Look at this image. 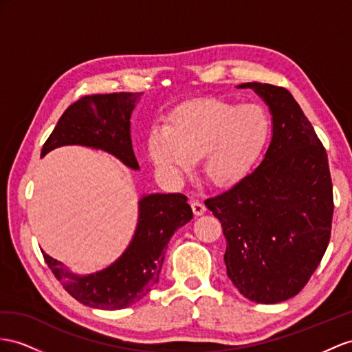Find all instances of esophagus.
I'll return each mask as SVG.
<instances>
[{"instance_id": "1", "label": "esophagus", "mask_w": 352, "mask_h": 352, "mask_svg": "<svg viewBox=\"0 0 352 352\" xmlns=\"http://www.w3.org/2000/svg\"><path fill=\"white\" fill-rule=\"evenodd\" d=\"M190 205H192V210H193L195 215H202L206 211L205 205L201 201H192Z\"/></svg>"}]
</instances>
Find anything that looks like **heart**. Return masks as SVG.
Wrapping results in <instances>:
<instances>
[{"mask_svg": "<svg viewBox=\"0 0 352 352\" xmlns=\"http://www.w3.org/2000/svg\"><path fill=\"white\" fill-rule=\"evenodd\" d=\"M269 120L262 107L235 105L204 98L179 107L166 128L156 126L148 137L153 164L178 175L202 156V170L215 186L235 183L262 151Z\"/></svg>", "mask_w": 352, "mask_h": 352, "instance_id": "b5f03b06", "label": "heart"}]
</instances>
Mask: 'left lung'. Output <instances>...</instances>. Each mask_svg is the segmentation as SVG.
Instances as JSON below:
<instances>
[{
    "label": "left lung",
    "mask_w": 352,
    "mask_h": 352,
    "mask_svg": "<svg viewBox=\"0 0 352 352\" xmlns=\"http://www.w3.org/2000/svg\"><path fill=\"white\" fill-rule=\"evenodd\" d=\"M239 87L254 89L269 105L272 141L253 173L205 206L221 223L233 285L250 300L278 303L302 292L327 250L335 206L329 160L287 89Z\"/></svg>",
    "instance_id": "8db88e82"
}]
</instances>
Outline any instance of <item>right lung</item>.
Segmentation results:
<instances>
[{
    "instance_id": "right-lung-1",
    "label": "right lung",
    "mask_w": 352,
    "mask_h": 352,
    "mask_svg": "<svg viewBox=\"0 0 352 352\" xmlns=\"http://www.w3.org/2000/svg\"><path fill=\"white\" fill-rule=\"evenodd\" d=\"M141 94L119 92L82 96L71 104L41 148V157L69 144L101 148L138 169L131 141V113ZM193 219L182 193H155L140 201L138 226L124 253L101 272L78 276L43 251L53 275L76 300L90 308L124 309L159 281L165 248L174 232Z\"/></svg>"
}]
</instances>
